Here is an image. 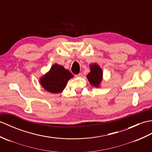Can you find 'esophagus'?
Wrapping results in <instances>:
<instances>
[{
    "instance_id": "esophagus-1",
    "label": "esophagus",
    "mask_w": 152,
    "mask_h": 152,
    "mask_svg": "<svg viewBox=\"0 0 152 152\" xmlns=\"http://www.w3.org/2000/svg\"><path fill=\"white\" fill-rule=\"evenodd\" d=\"M75 77H83V74L80 73L79 74H77V75H75Z\"/></svg>"
}]
</instances>
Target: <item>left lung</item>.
I'll return each mask as SVG.
<instances>
[{
	"mask_svg": "<svg viewBox=\"0 0 152 152\" xmlns=\"http://www.w3.org/2000/svg\"><path fill=\"white\" fill-rule=\"evenodd\" d=\"M89 67L90 72L86 75L87 79L92 86L99 88L103 80V71L96 63L90 64Z\"/></svg>",
	"mask_w": 152,
	"mask_h": 152,
	"instance_id": "left-lung-1",
	"label": "left lung"
}]
</instances>
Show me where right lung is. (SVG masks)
<instances>
[{
  "label": "right lung",
  "instance_id": "right-lung-1",
  "mask_svg": "<svg viewBox=\"0 0 152 152\" xmlns=\"http://www.w3.org/2000/svg\"><path fill=\"white\" fill-rule=\"evenodd\" d=\"M73 77L69 70L58 64H53L48 73L39 78L41 86L52 94L62 92L66 86L67 81Z\"/></svg>",
  "mask_w": 152,
  "mask_h": 152
}]
</instances>
